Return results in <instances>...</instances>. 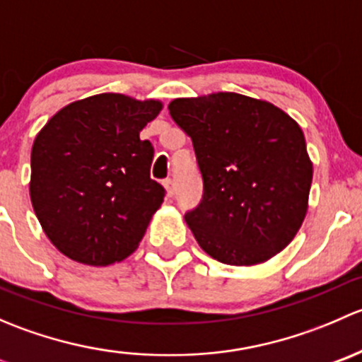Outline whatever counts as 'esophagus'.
Instances as JSON below:
<instances>
[{
  "instance_id": "1",
  "label": "esophagus",
  "mask_w": 362,
  "mask_h": 362,
  "mask_svg": "<svg viewBox=\"0 0 362 362\" xmlns=\"http://www.w3.org/2000/svg\"><path fill=\"white\" fill-rule=\"evenodd\" d=\"M163 185H164V191H166V194L171 198V196L175 194V184H173V180H171V178H166V180L163 182Z\"/></svg>"
}]
</instances>
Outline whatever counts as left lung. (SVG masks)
<instances>
[{
    "label": "left lung",
    "mask_w": 362,
    "mask_h": 362,
    "mask_svg": "<svg viewBox=\"0 0 362 362\" xmlns=\"http://www.w3.org/2000/svg\"><path fill=\"white\" fill-rule=\"evenodd\" d=\"M168 110L191 136L203 175V202L185 215L199 247L231 266L275 257L308 211L313 164L299 124L236 93L177 98Z\"/></svg>",
    "instance_id": "obj_1"
}]
</instances>
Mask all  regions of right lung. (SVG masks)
Here are the masks:
<instances>
[{
  "mask_svg": "<svg viewBox=\"0 0 362 362\" xmlns=\"http://www.w3.org/2000/svg\"><path fill=\"white\" fill-rule=\"evenodd\" d=\"M160 110L159 100L103 93L63 107L36 134L33 210L71 261L108 266L140 245L164 198L151 178L154 148L140 131Z\"/></svg>",
  "mask_w": 362,
  "mask_h": 362,
  "instance_id": "right-lung-1",
  "label": "right lung"
}]
</instances>
